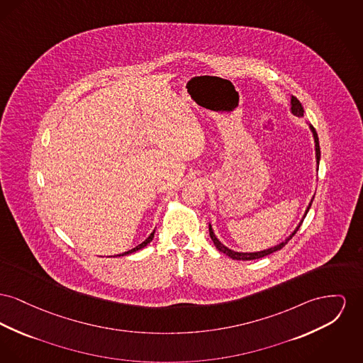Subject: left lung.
<instances>
[{"label": "left lung", "mask_w": 363, "mask_h": 363, "mask_svg": "<svg viewBox=\"0 0 363 363\" xmlns=\"http://www.w3.org/2000/svg\"><path fill=\"white\" fill-rule=\"evenodd\" d=\"M291 104H292V107H291V109H292V113H294V115H296V116H303L304 109H303L301 103L298 101L296 97H294V96H292ZM310 128H311V131H313L314 141H315V156H317V163H320V141H318V134H317L315 128H313L311 125H310ZM313 200H314V199H311V201H310V204H308V207H307V210H306V213H304V216H303V218H306V215L308 213V210H310V207H311V204H313ZM301 222H303V219H301ZM301 222L298 223V226L295 229V232H294L292 235H289L285 241H282L281 244H278V245L273 247V248H269V250H264V251H260V252H235V251H232V250L226 248V247H225V245H223V244L216 238V235H213V228H211V225H210V228H208V229H210L211 240H213L215 247L218 248V251L223 252L225 255H228L229 257L235 259V260H254V259H259V257H263V256L270 255V254H273V252H276V251H279L281 248H284V247L288 244V241H289L294 235H296V232H298V228H300V225H301Z\"/></svg>", "instance_id": "left-lung-1"}]
</instances>
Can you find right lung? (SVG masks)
<instances>
[{
  "instance_id": "add662e5",
  "label": "right lung",
  "mask_w": 363,
  "mask_h": 363,
  "mask_svg": "<svg viewBox=\"0 0 363 363\" xmlns=\"http://www.w3.org/2000/svg\"><path fill=\"white\" fill-rule=\"evenodd\" d=\"M153 235H155V230L150 233V237L144 241V242H141L140 245H137L135 248H133V250H130V251H128V252H123V254H121V255H116V256H125L128 255V254H133V252H135V251H138V250H141V248H144V247H147L148 244H150V241H152V238H153Z\"/></svg>"
}]
</instances>
